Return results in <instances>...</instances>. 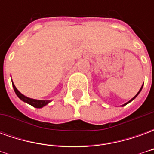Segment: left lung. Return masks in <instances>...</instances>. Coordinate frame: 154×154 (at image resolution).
Returning <instances> with one entry per match:
<instances>
[{
  "label": "left lung",
  "instance_id": "obj_1",
  "mask_svg": "<svg viewBox=\"0 0 154 154\" xmlns=\"http://www.w3.org/2000/svg\"><path fill=\"white\" fill-rule=\"evenodd\" d=\"M143 85H142V87H141V88H140V90H139V92H138V93L136 94L135 96H134V97H133L132 99H131V100H129V101H128V102H127V103H125V104H124V105H123V106H125V105H127V104H128V103H129V102H131V101H132V100H134V98H135V97H137V96H138V95H139V92H140V91H141V90H142V88H143Z\"/></svg>",
  "mask_w": 154,
  "mask_h": 154
}]
</instances>
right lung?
<instances>
[{"mask_svg": "<svg viewBox=\"0 0 154 154\" xmlns=\"http://www.w3.org/2000/svg\"><path fill=\"white\" fill-rule=\"evenodd\" d=\"M12 82V80H11ZM12 86H13V88H14V91H15V94L17 95V97L20 99L21 100H23L24 102H26V103L29 104L32 106L35 107V108H42L44 107V106H46L50 102L51 100H35V99H31V98H29V97H25L23 94H21L18 90L17 88L15 87V84L12 82Z\"/></svg>", "mask_w": 154, "mask_h": 154, "instance_id": "1", "label": "right lung"}]
</instances>
